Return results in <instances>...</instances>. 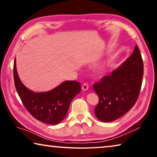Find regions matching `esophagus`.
<instances>
[{
  "label": "esophagus",
  "mask_w": 157,
  "mask_h": 157,
  "mask_svg": "<svg viewBox=\"0 0 157 157\" xmlns=\"http://www.w3.org/2000/svg\"><path fill=\"white\" fill-rule=\"evenodd\" d=\"M88 89H89V85L86 83H84L83 85H82V89L83 90V91H86V90H88Z\"/></svg>",
  "instance_id": "34e87169"
}]
</instances>
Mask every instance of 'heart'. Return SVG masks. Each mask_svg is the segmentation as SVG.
<instances>
[{"label":"heart","mask_w":157,"mask_h":157,"mask_svg":"<svg viewBox=\"0 0 157 157\" xmlns=\"http://www.w3.org/2000/svg\"><path fill=\"white\" fill-rule=\"evenodd\" d=\"M102 68H100V71H102Z\"/></svg>","instance_id":"obj_1"}]
</instances>
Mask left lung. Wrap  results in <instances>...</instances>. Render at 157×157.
I'll return each mask as SVG.
<instances>
[{"label":"left lung","mask_w":157,"mask_h":157,"mask_svg":"<svg viewBox=\"0 0 157 157\" xmlns=\"http://www.w3.org/2000/svg\"><path fill=\"white\" fill-rule=\"evenodd\" d=\"M143 63L137 46L128 59L111 75L94 84L99 97L95 108V116L100 121L109 123L117 120L131 109L140 91Z\"/></svg>","instance_id":"left-lung-1"}]
</instances>
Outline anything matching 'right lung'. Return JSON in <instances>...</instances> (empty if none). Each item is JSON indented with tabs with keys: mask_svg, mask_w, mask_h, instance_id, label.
<instances>
[{
	"mask_svg": "<svg viewBox=\"0 0 157 157\" xmlns=\"http://www.w3.org/2000/svg\"><path fill=\"white\" fill-rule=\"evenodd\" d=\"M14 80L16 89L23 105L36 120L50 124H57L65 118L71 102L81 91L80 83L64 81L52 90L34 92L21 81L14 64Z\"/></svg>",
	"mask_w": 157,
	"mask_h": 157,
	"instance_id": "add662e5",
	"label": "right lung"
}]
</instances>
